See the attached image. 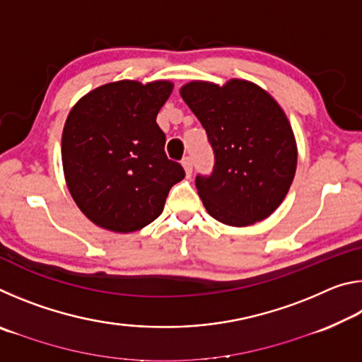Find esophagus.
<instances>
[{
  "label": "esophagus",
  "mask_w": 362,
  "mask_h": 362,
  "mask_svg": "<svg viewBox=\"0 0 362 362\" xmlns=\"http://www.w3.org/2000/svg\"><path fill=\"white\" fill-rule=\"evenodd\" d=\"M182 166H183V169H185V175L187 177H192V174H193V161H192V158H183L182 159Z\"/></svg>",
  "instance_id": "1"
}]
</instances>
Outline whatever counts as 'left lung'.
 Instances as JSON below:
<instances>
[{
    "instance_id": "left-lung-1",
    "label": "left lung",
    "mask_w": 362,
    "mask_h": 362,
    "mask_svg": "<svg viewBox=\"0 0 362 362\" xmlns=\"http://www.w3.org/2000/svg\"><path fill=\"white\" fill-rule=\"evenodd\" d=\"M180 95L216 153L212 175L196 177L206 211L238 228L268 218L297 169V142L284 110L259 84L240 78L222 86L193 79Z\"/></svg>"
}]
</instances>
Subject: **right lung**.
Returning a JSON list of instances; mask_svg holds the SVG:
<instances>
[{"label": "right lung", "mask_w": 362, "mask_h": 362, "mask_svg": "<svg viewBox=\"0 0 362 362\" xmlns=\"http://www.w3.org/2000/svg\"><path fill=\"white\" fill-rule=\"evenodd\" d=\"M174 83H105L71 107L62 132V166L73 201L103 230L131 233L161 216L169 189L185 177L164 153L156 115Z\"/></svg>", "instance_id": "right-lung-1"}]
</instances>
